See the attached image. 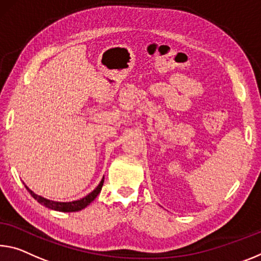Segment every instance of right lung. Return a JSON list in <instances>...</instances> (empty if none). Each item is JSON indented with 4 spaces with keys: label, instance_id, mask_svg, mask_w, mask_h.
<instances>
[{
    "label": "right lung",
    "instance_id": "add662e5",
    "mask_svg": "<svg viewBox=\"0 0 261 261\" xmlns=\"http://www.w3.org/2000/svg\"><path fill=\"white\" fill-rule=\"evenodd\" d=\"M103 182H105V177H103V179L101 180L100 185H98L97 187L95 188L92 193L88 194V195L85 196L84 198H80V200L73 201V202H55V201H49V200H46V198L38 196V195H37V194H35L34 192H32V190L29 189L27 186H25V188L28 189V192L31 194V196L34 197L35 200L38 201L40 204L47 206V208H49V209L57 210V212L72 213V212H79V210L86 208V206L88 205L90 202H93L95 198H96V196L98 195V194H100L101 189H102V186H103Z\"/></svg>",
    "mask_w": 261,
    "mask_h": 261
}]
</instances>
